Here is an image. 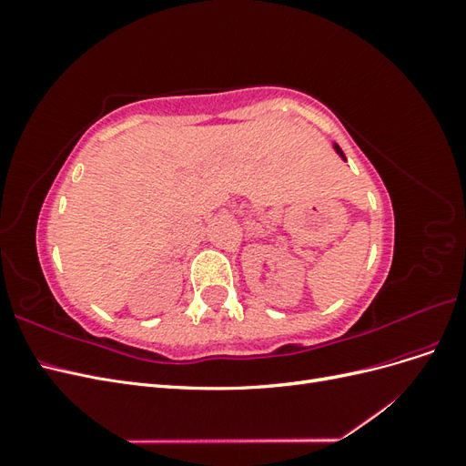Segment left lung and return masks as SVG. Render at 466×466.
<instances>
[{
  "instance_id": "1",
  "label": "left lung",
  "mask_w": 466,
  "mask_h": 466,
  "mask_svg": "<svg viewBox=\"0 0 466 466\" xmlns=\"http://www.w3.org/2000/svg\"><path fill=\"white\" fill-rule=\"evenodd\" d=\"M334 149H336V153H338V155H340V157H342V159L346 161V155H344V151L340 149V146H338V144H334Z\"/></svg>"
}]
</instances>
